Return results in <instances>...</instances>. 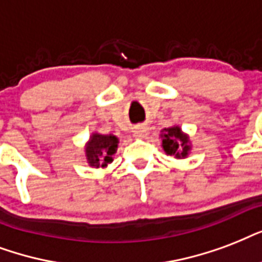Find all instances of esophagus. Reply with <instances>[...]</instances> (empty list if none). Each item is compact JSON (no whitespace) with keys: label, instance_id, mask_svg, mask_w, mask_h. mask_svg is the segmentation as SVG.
I'll return each mask as SVG.
<instances>
[{"label":"esophagus","instance_id":"34e87169","mask_svg":"<svg viewBox=\"0 0 262 262\" xmlns=\"http://www.w3.org/2000/svg\"><path fill=\"white\" fill-rule=\"evenodd\" d=\"M149 135V127L147 125L141 124L138 128L134 129V137L138 138V139H143Z\"/></svg>","mask_w":262,"mask_h":262}]
</instances>
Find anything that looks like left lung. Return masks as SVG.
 Instances as JSON below:
<instances>
[{
	"mask_svg": "<svg viewBox=\"0 0 262 262\" xmlns=\"http://www.w3.org/2000/svg\"><path fill=\"white\" fill-rule=\"evenodd\" d=\"M161 137V146L168 156H173L176 160L187 159L188 154L191 153L192 145L188 134L183 133L179 125H171L164 128L160 134Z\"/></svg>",
	"mask_w": 262,
	"mask_h": 262,
	"instance_id": "left-lung-1",
	"label": "left lung"
}]
</instances>
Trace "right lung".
Here are the masks:
<instances>
[{"instance_id": "add662e5", "label": "right lung", "mask_w": 262, "mask_h": 262, "mask_svg": "<svg viewBox=\"0 0 262 262\" xmlns=\"http://www.w3.org/2000/svg\"><path fill=\"white\" fill-rule=\"evenodd\" d=\"M119 147V138L113 134L105 135L98 131L91 133L84 143V156L87 164L93 168H106L113 161V156Z\"/></svg>"}]
</instances>
